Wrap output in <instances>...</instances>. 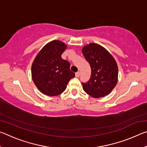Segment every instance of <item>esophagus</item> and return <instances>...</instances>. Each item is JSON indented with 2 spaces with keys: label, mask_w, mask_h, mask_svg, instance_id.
<instances>
[{
  "label": "esophagus",
  "mask_w": 147,
  "mask_h": 147,
  "mask_svg": "<svg viewBox=\"0 0 147 147\" xmlns=\"http://www.w3.org/2000/svg\"><path fill=\"white\" fill-rule=\"evenodd\" d=\"M80 72H76V73H75V75H76V77H79L80 76Z\"/></svg>",
  "instance_id": "34e87169"
}]
</instances>
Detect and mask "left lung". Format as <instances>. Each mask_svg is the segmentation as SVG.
Here are the masks:
<instances>
[{
	"instance_id": "left-lung-1",
	"label": "left lung",
	"mask_w": 147,
	"mask_h": 147,
	"mask_svg": "<svg viewBox=\"0 0 147 147\" xmlns=\"http://www.w3.org/2000/svg\"><path fill=\"white\" fill-rule=\"evenodd\" d=\"M90 65L91 78L87 83H82L86 93L94 98L108 94L118 80V67L110 53L99 45L90 43L82 50Z\"/></svg>"
}]
</instances>
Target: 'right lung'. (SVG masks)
<instances>
[{
	"mask_svg": "<svg viewBox=\"0 0 147 147\" xmlns=\"http://www.w3.org/2000/svg\"><path fill=\"white\" fill-rule=\"evenodd\" d=\"M67 48L62 41L54 40L39 51L32 65V77L41 93L56 96L65 90L68 82L75 76L70 70V63L61 58Z\"/></svg>",
	"mask_w": 147,
	"mask_h": 147,
	"instance_id": "add662e5",
	"label": "right lung"
}]
</instances>
